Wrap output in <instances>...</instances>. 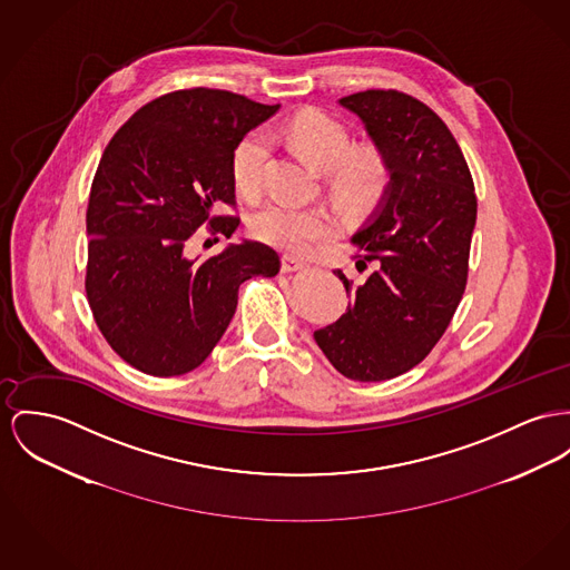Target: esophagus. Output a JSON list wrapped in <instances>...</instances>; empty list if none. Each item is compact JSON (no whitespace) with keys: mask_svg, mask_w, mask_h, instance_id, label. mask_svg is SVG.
I'll use <instances>...</instances> for the list:
<instances>
[{"mask_svg":"<svg viewBox=\"0 0 570 570\" xmlns=\"http://www.w3.org/2000/svg\"><path fill=\"white\" fill-rule=\"evenodd\" d=\"M306 264L301 262V259H296V257H292V255H285L283 259H281V269L283 272H298V269H304Z\"/></svg>","mask_w":570,"mask_h":570,"instance_id":"esophagus-1","label":"esophagus"}]
</instances>
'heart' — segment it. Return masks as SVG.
<instances>
[{
    "instance_id": "1",
    "label": "heart",
    "mask_w": 570,
    "mask_h": 570,
    "mask_svg": "<svg viewBox=\"0 0 570 570\" xmlns=\"http://www.w3.org/2000/svg\"><path fill=\"white\" fill-rule=\"evenodd\" d=\"M278 134L315 170L328 173V188L347 209L372 207L389 186V164L376 147L352 149L350 129L333 116L306 110L278 127ZM266 134L246 136L233 153V179L237 190L257 194L264 181ZM335 220L320 207H298L272 200L253 216V233L281 250L306 255L335 233Z\"/></svg>"
}]
</instances>
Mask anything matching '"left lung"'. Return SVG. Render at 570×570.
<instances>
[{"label": "left lung", "mask_w": 570, "mask_h": 570, "mask_svg": "<svg viewBox=\"0 0 570 570\" xmlns=\"http://www.w3.org/2000/svg\"><path fill=\"white\" fill-rule=\"evenodd\" d=\"M358 116L389 164V186L352 244L356 266L374 272L343 281L352 298L337 322L313 333L345 379L380 382L421 363L454 317L469 272L478 198L469 166L448 125L397 90L340 99Z\"/></svg>", "instance_id": "left-lung-1"}]
</instances>
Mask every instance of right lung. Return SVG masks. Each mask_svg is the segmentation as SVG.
<instances>
[{
    "label": "right lung",
    "mask_w": 570,
    "mask_h": 570,
    "mask_svg": "<svg viewBox=\"0 0 570 570\" xmlns=\"http://www.w3.org/2000/svg\"><path fill=\"white\" fill-rule=\"evenodd\" d=\"M281 106L191 88L140 108L106 147L86 212V296L116 354L149 376L196 370L220 342L253 276L281 259L262 242L227 244L207 262L188 257L196 228L230 237L237 218L233 153Z\"/></svg>",
    "instance_id": "1"
}]
</instances>
